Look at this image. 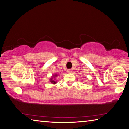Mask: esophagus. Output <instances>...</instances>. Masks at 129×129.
Segmentation results:
<instances>
[{"mask_svg":"<svg viewBox=\"0 0 129 129\" xmlns=\"http://www.w3.org/2000/svg\"><path fill=\"white\" fill-rule=\"evenodd\" d=\"M67 72H68V73H72V72H73V69H68L67 70Z\"/></svg>","mask_w":129,"mask_h":129,"instance_id":"1","label":"esophagus"}]
</instances>
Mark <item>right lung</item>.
<instances>
[{
    "label": "right lung",
    "mask_w": 129,
    "mask_h": 129,
    "mask_svg": "<svg viewBox=\"0 0 129 129\" xmlns=\"http://www.w3.org/2000/svg\"><path fill=\"white\" fill-rule=\"evenodd\" d=\"M57 76V75H55V76ZM50 82H51L52 83H53V84H56V82H55V80H53V79H51V80H50Z\"/></svg>",
    "instance_id": "right-lung-1"
}]
</instances>
